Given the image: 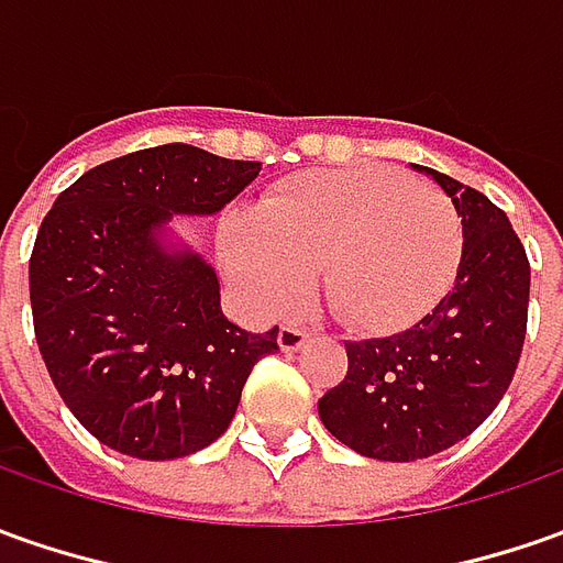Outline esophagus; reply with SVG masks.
Instances as JSON below:
<instances>
[{
	"label": "esophagus",
	"instance_id": "1",
	"mask_svg": "<svg viewBox=\"0 0 563 563\" xmlns=\"http://www.w3.org/2000/svg\"><path fill=\"white\" fill-rule=\"evenodd\" d=\"M277 342H280L283 352H299L301 345L308 342V333H305L301 327H283L280 336H277Z\"/></svg>",
	"mask_w": 563,
	"mask_h": 563
}]
</instances>
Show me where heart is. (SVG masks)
I'll return each mask as SVG.
<instances>
[{"instance_id":"obj_1","label":"heart","mask_w":563,"mask_h":563,"mask_svg":"<svg viewBox=\"0 0 563 563\" xmlns=\"http://www.w3.org/2000/svg\"><path fill=\"white\" fill-rule=\"evenodd\" d=\"M464 221L437 186L393 167L311 170L227 230V262L264 311H292L323 271L330 311L364 333L420 320L455 280Z\"/></svg>"}]
</instances>
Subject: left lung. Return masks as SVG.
Here are the masks:
<instances>
[{
  "label": "left lung",
  "instance_id": "1",
  "mask_svg": "<svg viewBox=\"0 0 563 563\" xmlns=\"http://www.w3.org/2000/svg\"><path fill=\"white\" fill-rule=\"evenodd\" d=\"M455 202L464 255L455 286L411 330L349 342V371L318 401L323 427L364 457L417 461L493 415L527 336L530 262L508 214L483 192L420 167Z\"/></svg>",
  "mask_w": 563,
  "mask_h": 563
}]
</instances>
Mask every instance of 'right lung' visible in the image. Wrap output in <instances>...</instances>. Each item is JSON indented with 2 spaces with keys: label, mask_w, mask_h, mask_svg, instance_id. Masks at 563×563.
<instances>
[{
  "label": "right lung",
  "mask_w": 563,
  "mask_h": 563,
  "mask_svg": "<svg viewBox=\"0 0 563 563\" xmlns=\"http://www.w3.org/2000/svg\"><path fill=\"white\" fill-rule=\"evenodd\" d=\"M186 143L87 170L43 218L30 255L40 355L70 415L102 445L174 461L230 427L271 333L223 318L221 283L192 249L162 240L174 214H218L258 177Z\"/></svg>",
  "instance_id": "obj_1"
}]
</instances>
